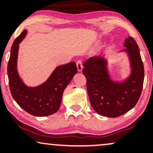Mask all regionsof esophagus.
Here are the masks:
<instances>
[{"instance_id": "34e87169", "label": "esophagus", "mask_w": 153, "mask_h": 153, "mask_svg": "<svg viewBox=\"0 0 153 153\" xmlns=\"http://www.w3.org/2000/svg\"><path fill=\"white\" fill-rule=\"evenodd\" d=\"M76 65H77V68H78V72H81L82 70V64L81 61H80V60L77 61Z\"/></svg>"}]
</instances>
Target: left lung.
<instances>
[{
	"instance_id": "left-lung-1",
	"label": "left lung",
	"mask_w": 153,
	"mask_h": 153,
	"mask_svg": "<svg viewBox=\"0 0 153 153\" xmlns=\"http://www.w3.org/2000/svg\"><path fill=\"white\" fill-rule=\"evenodd\" d=\"M122 51L127 52L131 66L129 76L122 82L113 81L107 69V61L94 56L83 63L82 73L93 108L101 116L115 118L127 113L137 103L143 91L144 65L139 47L132 37H128Z\"/></svg>"
}]
</instances>
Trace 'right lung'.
Returning a JSON list of instances; mask_svg holds the SVG:
<instances>
[{
    "instance_id": "1",
    "label": "right lung",
    "mask_w": 153,
    "mask_h": 153,
    "mask_svg": "<svg viewBox=\"0 0 153 153\" xmlns=\"http://www.w3.org/2000/svg\"><path fill=\"white\" fill-rule=\"evenodd\" d=\"M24 30L15 39L10 50L8 62V76L10 93L16 102L24 111L36 117H46L57 111L63 92L78 72L75 62L55 68L47 80L36 87H28L22 81L17 71L19 44L25 37Z\"/></svg>"
}]
</instances>
